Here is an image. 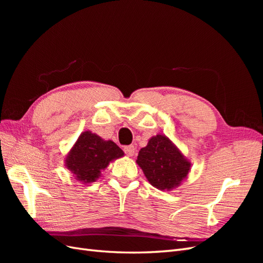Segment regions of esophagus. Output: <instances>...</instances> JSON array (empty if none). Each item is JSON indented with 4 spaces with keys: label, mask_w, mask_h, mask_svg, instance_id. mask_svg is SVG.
<instances>
[{
    "label": "esophagus",
    "mask_w": 263,
    "mask_h": 263,
    "mask_svg": "<svg viewBox=\"0 0 263 263\" xmlns=\"http://www.w3.org/2000/svg\"><path fill=\"white\" fill-rule=\"evenodd\" d=\"M135 150H136V148H135L133 145H130V146H126L125 148H124V151H125V154L128 156V157H133L134 155H135Z\"/></svg>",
    "instance_id": "obj_1"
}]
</instances>
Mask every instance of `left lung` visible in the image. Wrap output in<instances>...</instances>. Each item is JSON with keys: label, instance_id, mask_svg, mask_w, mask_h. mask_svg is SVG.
<instances>
[{"label": "left lung", "instance_id": "obj_1", "mask_svg": "<svg viewBox=\"0 0 263 263\" xmlns=\"http://www.w3.org/2000/svg\"><path fill=\"white\" fill-rule=\"evenodd\" d=\"M136 162L150 184L160 191L177 189L191 171L189 159L162 134L148 140L147 146L140 149Z\"/></svg>", "mask_w": 263, "mask_h": 263}]
</instances>
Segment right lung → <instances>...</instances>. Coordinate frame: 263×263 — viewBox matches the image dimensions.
<instances>
[{
  "label": "right lung",
  "instance_id": "1",
  "mask_svg": "<svg viewBox=\"0 0 263 263\" xmlns=\"http://www.w3.org/2000/svg\"><path fill=\"white\" fill-rule=\"evenodd\" d=\"M124 156V151L114 141L104 140L90 130L83 132L65 158L66 168L76 180L83 184L101 177L107 165Z\"/></svg>",
  "mask_w": 263,
  "mask_h": 263
}]
</instances>
